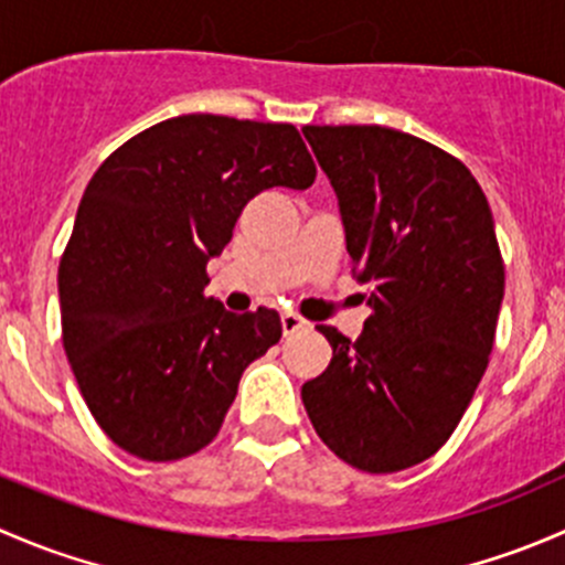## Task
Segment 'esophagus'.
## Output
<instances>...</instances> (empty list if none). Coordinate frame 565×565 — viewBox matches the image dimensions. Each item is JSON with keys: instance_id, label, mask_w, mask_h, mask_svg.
<instances>
[{"instance_id": "1", "label": "esophagus", "mask_w": 565, "mask_h": 565, "mask_svg": "<svg viewBox=\"0 0 565 565\" xmlns=\"http://www.w3.org/2000/svg\"><path fill=\"white\" fill-rule=\"evenodd\" d=\"M306 328H309V322H306L303 317L292 315V311H287V315H281V330H284V335H292V333H298V330H306Z\"/></svg>"}]
</instances>
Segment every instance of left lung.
I'll return each mask as SVG.
<instances>
[{
    "label": "left lung",
    "mask_w": 565,
    "mask_h": 565,
    "mask_svg": "<svg viewBox=\"0 0 565 565\" xmlns=\"http://www.w3.org/2000/svg\"><path fill=\"white\" fill-rule=\"evenodd\" d=\"M339 199L372 317L355 341L317 324L330 366L303 383L324 446L398 472L451 437L487 372L505 270L476 177L440 147L380 125H306Z\"/></svg>",
    "instance_id": "obj_1"
}]
</instances>
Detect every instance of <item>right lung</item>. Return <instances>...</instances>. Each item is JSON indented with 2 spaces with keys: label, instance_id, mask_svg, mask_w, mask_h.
<instances>
[{
  "label": "right lung",
  "instance_id": "right-lung-1",
  "mask_svg": "<svg viewBox=\"0 0 565 565\" xmlns=\"http://www.w3.org/2000/svg\"><path fill=\"white\" fill-rule=\"evenodd\" d=\"M315 177L295 125L218 114L163 119L93 174L60 262L62 344L89 413L122 451L172 461L218 435L281 319L204 298V267L256 193L306 191Z\"/></svg>",
  "mask_w": 565,
  "mask_h": 565
}]
</instances>
